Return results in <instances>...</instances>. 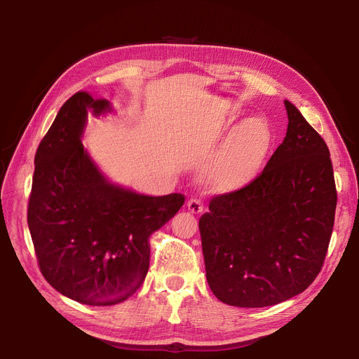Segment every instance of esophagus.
<instances>
[{
    "mask_svg": "<svg viewBox=\"0 0 359 359\" xmlns=\"http://www.w3.org/2000/svg\"><path fill=\"white\" fill-rule=\"evenodd\" d=\"M187 206H189V211L194 214H201L203 211V202L201 199H190L187 202Z\"/></svg>",
    "mask_w": 359,
    "mask_h": 359,
    "instance_id": "1",
    "label": "esophagus"
}]
</instances>
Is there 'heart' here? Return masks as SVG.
I'll use <instances>...</instances> for the list:
<instances>
[{"instance_id":"obj_1","label":"heart","mask_w":359,"mask_h":359,"mask_svg":"<svg viewBox=\"0 0 359 359\" xmlns=\"http://www.w3.org/2000/svg\"><path fill=\"white\" fill-rule=\"evenodd\" d=\"M271 128L264 116L238 124L214 154L205 177L215 191H236L252 182L271 148Z\"/></svg>"}]
</instances>
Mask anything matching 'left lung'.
<instances>
[{
  "label": "left lung",
  "instance_id": "obj_1",
  "mask_svg": "<svg viewBox=\"0 0 359 359\" xmlns=\"http://www.w3.org/2000/svg\"><path fill=\"white\" fill-rule=\"evenodd\" d=\"M287 133L248 186L199 220L206 280L227 306L266 307L306 290L331 240L337 190L330 149L290 102Z\"/></svg>",
  "mask_w": 359,
  "mask_h": 359
}]
</instances>
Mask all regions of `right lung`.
I'll return each instance as SVG.
<instances>
[{
  "mask_svg": "<svg viewBox=\"0 0 359 359\" xmlns=\"http://www.w3.org/2000/svg\"><path fill=\"white\" fill-rule=\"evenodd\" d=\"M88 111L107 100L79 91L61 106L37 148L28 227L39 268L64 297L114 306L132 297L149 266V236L184 205V194L145 196L107 181L83 149Z\"/></svg>",
  "mask_w": 359,
  "mask_h": 359,
  "instance_id": "obj_1",
  "label": "right lung"
}]
</instances>
